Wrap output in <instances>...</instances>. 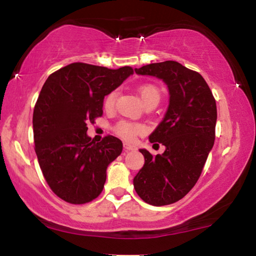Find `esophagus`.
I'll list each match as a JSON object with an SVG mask.
<instances>
[{"mask_svg": "<svg viewBox=\"0 0 256 256\" xmlns=\"http://www.w3.org/2000/svg\"><path fill=\"white\" fill-rule=\"evenodd\" d=\"M124 150H125V151H134L136 146L131 145V144H128V142H124Z\"/></svg>", "mask_w": 256, "mask_h": 256, "instance_id": "34e87169", "label": "esophagus"}]
</instances>
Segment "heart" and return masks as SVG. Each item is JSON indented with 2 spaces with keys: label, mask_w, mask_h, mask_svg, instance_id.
Listing matches in <instances>:
<instances>
[{
  "label": "heart",
  "mask_w": 256,
  "mask_h": 256,
  "mask_svg": "<svg viewBox=\"0 0 256 256\" xmlns=\"http://www.w3.org/2000/svg\"><path fill=\"white\" fill-rule=\"evenodd\" d=\"M138 94L140 96L142 103H148L151 100H160V91L158 88L152 84H144L138 88ZM116 98H117V92L112 91L105 97L104 100V108L106 110H111L114 108ZM116 134L120 136L122 138L126 139V140H131L137 134H140L144 131V126L142 124H137V122H120L116 125L114 128Z\"/></svg>",
  "instance_id": "heart-1"
}]
</instances>
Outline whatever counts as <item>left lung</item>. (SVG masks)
<instances>
[{
	"mask_svg": "<svg viewBox=\"0 0 256 256\" xmlns=\"http://www.w3.org/2000/svg\"><path fill=\"white\" fill-rule=\"evenodd\" d=\"M136 74L153 76L168 85L170 103L150 142L165 146L153 156L145 148L142 168L134 179L136 192L145 202L164 206L182 199L199 179L214 145L216 104L202 74L174 60L152 63Z\"/></svg>",
	"mask_w": 256,
	"mask_h": 256,
	"instance_id": "8db88e82",
	"label": "left lung"
}]
</instances>
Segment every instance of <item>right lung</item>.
<instances>
[{
  "label": "right lung",
  "instance_id": "1",
  "mask_svg": "<svg viewBox=\"0 0 256 256\" xmlns=\"http://www.w3.org/2000/svg\"><path fill=\"white\" fill-rule=\"evenodd\" d=\"M131 74L130 66L71 63L44 83L32 116L35 151L48 185L64 202L82 205L103 190L122 142L114 136L91 142L86 124L103 114L104 97Z\"/></svg>",
  "mask_w": 256,
  "mask_h": 256
}]
</instances>
